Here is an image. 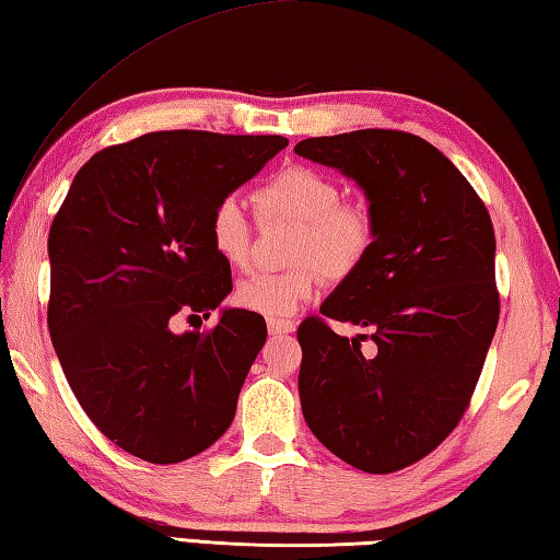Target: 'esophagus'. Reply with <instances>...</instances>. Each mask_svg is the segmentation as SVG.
Segmentation results:
<instances>
[{
	"instance_id": "34e87169",
	"label": "esophagus",
	"mask_w": 560,
	"mask_h": 560,
	"mask_svg": "<svg viewBox=\"0 0 560 560\" xmlns=\"http://www.w3.org/2000/svg\"><path fill=\"white\" fill-rule=\"evenodd\" d=\"M269 335L279 337V335H291L295 330V323L291 320H269Z\"/></svg>"
}]
</instances>
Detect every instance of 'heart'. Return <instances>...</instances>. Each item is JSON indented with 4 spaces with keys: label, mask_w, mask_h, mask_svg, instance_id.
Returning <instances> with one entry per match:
<instances>
[{
    "label": "heart",
    "mask_w": 560,
    "mask_h": 560,
    "mask_svg": "<svg viewBox=\"0 0 560 560\" xmlns=\"http://www.w3.org/2000/svg\"><path fill=\"white\" fill-rule=\"evenodd\" d=\"M335 179L305 164H291L273 174L255 191L261 218L299 221L293 235V261L289 271H261L243 279L235 303L243 311L283 320L323 287V271L332 279L352 273L374 245V218L361 203H347ZM208 240L225 265L243 269L252 255V221L237 196L213 206L208 215Z\"/></svg>",
    "instance_id": "obj_1"
}]
</instances>
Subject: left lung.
Here are the masks:
<instances>
[{"mask_svg": "<svg viewBox=\"0 0 560 560\" xmlns=\"http://www.w3.org/2000/svg\"><path fill=\"white\" fill-rule=\"evenodd\" d=\"M295 155L364 191L374 245L299 327V393L311 432L366 474H393L440 446L474 396L500 315L495 233L454 162L402 130L305 138Z\"/></svg>", "mask_w": 560, "mask_h": 560, "instance_id": "1", "label": "left lung"}]
</instances>
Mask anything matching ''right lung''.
Returning <instances> with one entry per match:
<instances>
[{
	"instance_id": "obj_1",
	"label": "right lung",
	"mask_w": 560,
	"mask_h": 560,
	"mask_svg": "<svg viewBox=\"0 0 560 560\" xmlns=\"http://www.w3.org/2000/svg\"><path fill=\"white\" fill-rule=\"evenodd\" d=\"M289 145L281 136L160 130L74 174L50 225L48 330L74 398L108 440L179 464L221 440L267 342L265 317L223 308L208 332H172L233 291L208 240L213 206Z\"/></svg>"
}]
</instances>
